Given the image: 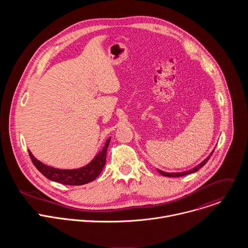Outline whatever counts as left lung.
<instances>
[{"label":"left lung","instance_id":"8db88e82","mask_svg":"<svg viewBox=\"0 0 248 248\" xmlns=\"http://www.w3.org/2000/svg\"><path fill=\"white\" fill-rule=\"evenodd\" d=\"M213 152H214V151H213ZM213 152H212L202 163H200L198 166H196V167L193 168L192 170H186V171H183V172H165V171L160 170H158V171H159L162 175H164V176H169V178H178V176H183V175H186V174H188V173L195 172L196 170H198L199 169H201V168L208 162V160L210 159V157L212 156V154H213Z\"/></svg>","mask_w":248,"mask_h":248}]
</instances>
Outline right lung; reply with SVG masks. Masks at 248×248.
I'll list each match as a JSON object with an SVG mask.
<instances>
[{"label": "right lung", "mask_w": 248, "mask_h": 248, "mask_svg": "<svg viewBox=\"0 0 248 248\" xmlns=\"http://www.w3.org/2000/svg\"><path fill=\"white\" fill-rule=\"evenodd\" d=\"M109 143L110 138L106 141L102 151H100L88 165L76 170L56 169L44 165L43 163L38 161L29 150L28 154L33 165L47 179L67 186H82L94 181L103 170L106 163V155H107V148L109 147Z\"/></svg>", "instance_id": "obj_1"}]
</instances>
